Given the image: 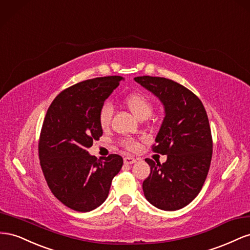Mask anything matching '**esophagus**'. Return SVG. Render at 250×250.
Instances as JSON below:
<instances>
[{"mask_svg":"<svg viewBox=\"0 0 250 250\" xmlns=\"http://www.w3.org/2000/svg\"><path fill=\"white\" fill-rule=\"evenodd\" d=\"M124 162L125 165H133V163L136 162V159L133 158V157H125Z\"/></svg>","mask_w":250,"mask_h":250,"instance_id":"esophagus-1","label":"esophagus"}]
</instances>
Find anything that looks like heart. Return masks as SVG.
Returning <instances> with one entry per match:
<instances>
[{
  "instance_id": "heart-1",
  "label": "heart",
  "mask_w": 250,
  "mask_h": 250,
  "mask_svg": "<svg viewBox=\"0 0 250 250\" xmlns=\"http://www.w3.org/2000/svg\"><path fill=\"white\" fill-rule=\"evenodd\" d=\"M125 104H126L129 110L134 114L135 116L139 119H146L151 116L153 112V104L149 101V98L140 92H132L125 95L124 99ZM113 115V105L109 102L103 104L98 112V121L102 127H106L112 119ZM121 146L127 151H136L139 147L138 142L132 138H125L121 140Z\"/></svg>"
}]
</instances>
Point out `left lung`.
<instances>
[{
    "label": "left lung",
    "instance_id": "left-lung-1",
    "mask_svg": "<svg viewBox=\"0 0 250 250\" xmlns=\"http://www.w3.org/2000/svg\"><path fill=\"white\" fill-rule=\"evenodd\" d=\"M134 80L158 97L166 111L152 149L167 159L162 165L146 159L151 174L142 183L145 196L157 208L180 209L198 196L208 174L212 138L208 114L197 95L172 80Z\"/></svg>",
    "mask_w": 250,
    "mask_h": 250
}]
</instances>
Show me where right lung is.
I'll return each instance as SVG.
<instances>
[{"mask_svg":"<svg viewBox=\"0 0 250 250\" xmlns=\"http://www.w3.org/2000/svg\"><path fill=\"white\" fill-rule=\"evenodd\" d=\"M121 76L96 77L62 91L48 108L39 140L40 163L48 187L67 208L93 210L109 195L124 165L111 154L97 159L88 148L103 135L98 112Z\"/></svg>","mask_w":250,"mask_h":250,"instance_id":"obj_1","label":"right lung"}]
</instances>
